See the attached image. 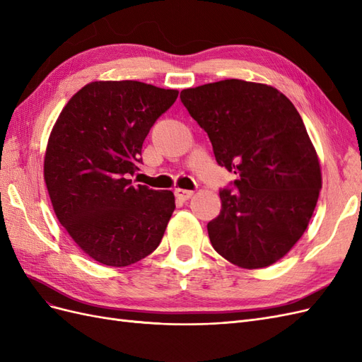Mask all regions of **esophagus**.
Returning a JSON list of instances; mask_svg holds the SVG:
<instances>
[{
    "mask_svg": "<svg viewBox=\"0 0 362 362\" xmlns=\"http://www.w3.org/2000/svg\"><path fill=\"white\" fill-rule=\"evenodd\" d=\"M175 196H177V199H180V201H189L193 196V192L192 190H184V189H177V190H175Z\"/></svg>",
    "mask_w": 362,
    "mask_h": 362,
    "instance_id": "34e87169",
    "label": "esophagus"
}]
</instances>
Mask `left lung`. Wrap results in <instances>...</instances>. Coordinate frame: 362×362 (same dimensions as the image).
Wrapping results in <instances>:
<instances>
[{
	"instance_id": "1",
	"label": "left lung",
	"mask_w": 362,
	"mask_h": 362,
	"mask_svg": "<svg viewBox=\"0 0 362 362\" xmlns=\"http://www.w3.org/2000/svg\"><path fill=\"white\" fill-rule=\"evenodd\" d=\"M181 103L208 134L218 166L238 175L221 189L210 242L243 269L267 267L302 237L322 189L303 120L275 87L223 80L184 89Z\"/></svg>"
}]
</instances>
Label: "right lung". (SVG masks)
Instances as JSON below:
<instances>
[{
  "instance_id": "obj_1",
  "label": "right lung",
  "mask_w": 362,
  "mask_h": 362,
  "mask_svg": "<svg viewBox=\"0 0 362 362\" xmlns=\"http://www.w3.org/2000/svg\"><path fill=\"white\" fill-rule=\"evenodd\" d=\"M178 90L140 81H93L64 105L43 177L59 222L95 261L125 267L160 245L175 210L170 190L133 185L141 145Z\"/></svg>"
}]
</instances>
